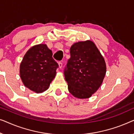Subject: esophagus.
Masks as SVG:
<instances>
[{"label":"esophagus","instance_id":"1","mask_svg":"<svg viewBox=\"0 0 134 134\" xmlns=\"http://www.w3.org/2000/svg\"><path fill=\"white\" fill-rule=\"evenodd\" d=\"M58 65H59V69H61L62 67H63V63H62V62H59L58 63Z\"/></svg>","mask_w":134,"mask_h":134}]
</instances>
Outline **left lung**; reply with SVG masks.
<instances>
[{"label":"left lung","mask_w":134,"mask_h":134,"mask_svg":"<svg viewBox=\"0 0 134 134\" xmlns=\"http://www.w3.org/2000/svg\"><path fill=\"white\" fill-rule=\"evenodd\" d=\"M64 70L69 91L75 97L88 98L102 84L106 72L104 59L90 41L75 43Z\"/></svg>","instance_id":"left-lung-1"}]
</instances>
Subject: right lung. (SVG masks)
Here are the masks:
<instances>
[{
  "instance_id": "right-lung-1",
  "label": "right lung",
  "mask_w": 134,
  "mask_h": 134,
  "mask_svg": "<svg viewBox=\"0 0 134 134\" xmlns=\"http://www.w3.org/2000/svg\"><path fill=\"white\" fill-rule=\"evenodd\" d=\"M52 55L46 44L36 45L27 51L20 65V76L24 86L36 93L48 89L59 67Z\"/></svg>"
}]
</instances>
